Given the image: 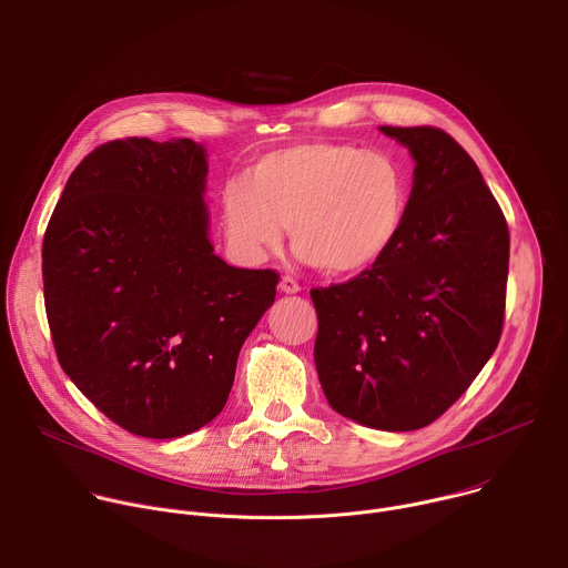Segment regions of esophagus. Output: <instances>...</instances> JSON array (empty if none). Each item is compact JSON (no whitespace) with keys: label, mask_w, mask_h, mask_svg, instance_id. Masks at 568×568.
<instances>
[{"label":"esophagus","mask_w":568,"mask_h":568,"mask_svg":"<svg viewBox=\"0 0 568 568\" xmlns=\"http://www.w3.org/2000/svg\"><path fill=\"white\" fill-rule=\"evenodd\" d=\"M300 284H297V280H293L291 275H284L282 280H280V291L282 293H286V295H293V293H300Z\"/></svg>","instance_id":"obj_1"}]
</instances>
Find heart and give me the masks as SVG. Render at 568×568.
<instances>
[{"instance_id":"heart-1","label":"heart","mask_w":568,"mask_h":568,"mask_svg":"<svg viewBox=\"0 0 568 568\" xmlns=\"http://www.w3.org/2000/svg\"><path fill=\"white\" fill-rule=\"evenodd\" d=\"M409 183L385 152L347 143H302L264 154L246 179L221 190L231 246L260 260L291 229L293 248L324 273H356L383 257L407 214Z\"/></svg>"}]
</instances>
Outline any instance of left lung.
Returning <instances> with one entry per match:
<instances>
[{
    "label": "left lung",
    "mask_w": 568,
    "mask_h": 568,
    "mask_svg": "<svg viewBox=\"0 0 568 568\" xmlns=\"http://www.w3.org/2000/svg\"><path fill=\"white\" fill-rule=\"evenodd\" d=\"M416 161L403 229L372 268L311 288L315 369L328 405L361 425L436 420L495 354L510 235L470 154L438 128H381Z\"/></svg>",
    "instance_id": "obj_1"
}]
</instances>
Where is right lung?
I'll use <instances>...</instances> for the list:
<instances>
[{"label":"right lung","mask_w":568,"mask_h":568,"mask_svg":"<svg viewBox=\"0 0 568 568\" xmlns=\"http://www.w3.org/2000/svg\"><path fill=\"white\" fill-rule=\"evenodd\" d=\"M205 150L121 139L71 172L42 244L64 374L116 425L176 438L229 400L237 356L280 275L225 264L207 240Z\"/></svg>","instance_id":"obj_1"}]
</instances>
